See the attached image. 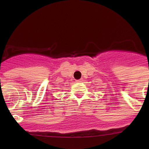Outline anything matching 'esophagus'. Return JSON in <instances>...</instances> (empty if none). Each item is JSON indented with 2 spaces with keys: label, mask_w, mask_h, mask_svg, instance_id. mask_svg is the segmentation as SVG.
Returning <instances> with one entry per match:
<instances>
[{
  "label": "esophagus",
  "mask_w": 149,
  "mask_h": 149,
  "mask_svg": "<svg viewBox=\"0 0 149 149\" xmlns=\"http://www.w3.org/2000/svg\"><path fill=\"white\" fill-rule=\"evenodd\" d=\"M83 78H80L79 80H77L76 82H78V83H81V82H83Z\"/></svg>",
  "instance_id": "34e87169"
}]
</instances>
